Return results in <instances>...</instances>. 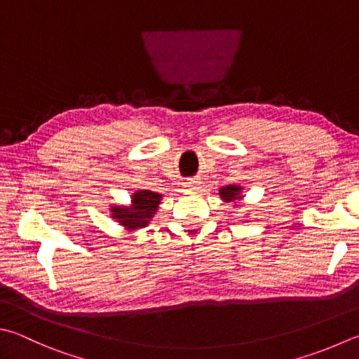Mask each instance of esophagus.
<instances>
[{
	"label": "esophagus",
	"mask_w": 359,
	"mask_h": 359,
	"mask_svg": "<svg viewBox=\"0 0 359 359\" xmlns=\"http://www.w3.org/2000/svg\"><path fill=\"white\" fill-rule=\"evenodd\" d=\"M200 184H201L200 180H191L186 182V187L191 189V191H197V189H200Z\"/></svg>",
	"instance_id": "esophagus-1"
}]
</instances>
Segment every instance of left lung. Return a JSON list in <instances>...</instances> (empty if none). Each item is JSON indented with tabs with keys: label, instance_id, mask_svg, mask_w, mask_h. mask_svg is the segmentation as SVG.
<instances>
[{
	"label": "left lung",
	"instance_id": "1",
	"mask_svg": "<svg viewBox=\"0 0 359 359\" xmlns=\"http://www.w3.org/2000/svg\"><path fill=\"white\" fill-rule=\"evenodd\" d=\"M220 197L225 201H233L241 198V187L239 186H226L220 189Z\"/></svg>",
	"mask_w": 359,
	"mask_h": 359
}]
</instances>
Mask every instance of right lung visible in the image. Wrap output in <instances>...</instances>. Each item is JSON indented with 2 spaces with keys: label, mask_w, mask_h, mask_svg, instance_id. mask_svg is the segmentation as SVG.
<instances>
[{
  "label": "right lung",
  "mask_w": 359,
  "mask_h": 359,
  "mask_svg": "<svg viewBox=\"0 0 359 359\" xmlns=\"http://www.w3.org/2000/svg\"><path fill=\"white\" fill-rule=\"evenodd\" d=\"M162 195L151 191H139L133 195V205L130 208L114 206L112 217L117 219L120 225L126 229H137L148 225L153 214L158 211Z\"/></svg>",
  "instance_id": "right-lung-1"
}]
</instances>
